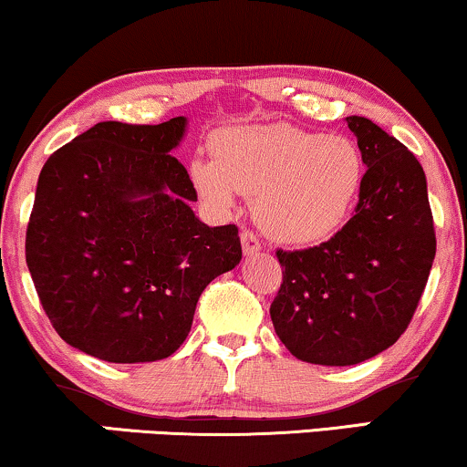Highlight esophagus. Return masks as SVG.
<instances>
[{"mask_svg": "<svg viewBox=\"0 0 467 467\" xmlns=\"http://www.w3.org/2000/svg\"><path fill=\"white\" fill-rule=\"evenodd\" d=\"M241 248H244L245 256L258 254V252H261V244H258L256 234L250 233V230H244V233H241Z\"/></svg>", "mask_w": 467, "mask_h": 467, "instance_id": "34e87169", "label": "esophagus"}]
</instances>
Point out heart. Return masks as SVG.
Here are the masks:
<instances>
[{
    "instance_id": "obj_1",
    "label": "heart",
    "mask_w": 467,
    "mask_h": 467,
    "mask_svg": "<svg viewBox=\"0 0 467 467\" xmlns=\"http://www.w3.org/2000/svg\"><path fill=\"white\" fill-rule=\"evenodd\" d=\"M215 161L195 159L191 182L213 209L230 213L254 195V217L280 244L316 245L346 223L361 195L365 161L346 137L291 123L234 126L213 143Z\"/></svg>"
}]
</instances>
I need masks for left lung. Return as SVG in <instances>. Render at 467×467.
<instances>
[{
  "instance_id": "obj_1",
  "label": "left lung",
  "mask_w": 467,
  "mask_h": 467,
  "mask_svg": "<svg viewBox=\"0 0 467 467\" xmlns=\"http://www.w3.org/2000/svg\"><path fill=\"white\" fill-rule=\"evenodd\" d=\"M365 180L355 215L316 248L283 252L269 316L285 348L316 365H357L394 346L411 322L435 258L422 165L365 117H346Z\"/></svg>"
}]
</instances>
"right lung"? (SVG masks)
I'll return each mask as SVG.
<instances>
[{"mask_svg": "<svg viewBox=\"0 0 467 467\" xmlns=\"http://www.w3.org/2000/svg\"><path fill=\"white\" fill-rule=\"evenodd\" d=\"M187 123H95L43 165L26 261L56 333L84 355H173L206 285L239 265L237 226L191 209L198 193L173 156Z\"/></svg>", "mask_w": 467, "mask_h": 467, "instance_id": "obj_1", "label": "right lung"}]
</instances>
